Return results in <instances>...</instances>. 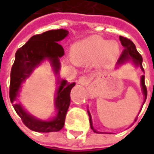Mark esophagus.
I'll use <instances>...</instances> for the list:
<instances>
[{
  "label": "esophagus",
  "instance_id": "obj_1",
  "mask_svg": "<svg viewBox=\"0 0 154 154\" xmlns=\"http://www.w3.org/2000/svg\"><path fill=\"white\" fill-rule=\"evenodd\" d=\"M89 82H90V78L89 77H87V76H82V77H81L79 78L78 83L82 85V86H87V84L89 83Z\"/></svg>",
  "mask_w": 154,
  "mask_h": 154
}]
</instances>
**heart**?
Instances as JSON below:
<instances>
[{
    "label": "heart",
    "mask_w": 154,
    "mask_h": 154,
    "mask_svg": "<svg viewBox=\"0 0 154 154\" xmlns=\"http://www.w3.org/2000/svg\"><path fill=\"white\" fill-rule=\"evenodd\" d=\"M119 45L100 36H90L75 43L71 48L72 59L78 64L91 63L99 57L104 63L115 60L119 54Z\"/></svg>",
    "instance_id": "obj_1"
}]
</instances>
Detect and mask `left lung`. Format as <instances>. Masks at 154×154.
Here are the masks:
<instances>
[{"instance_id":"left-lung-1","label":"left lung","mask_w":154,"mask_h":154,"mask_svg":"<svg viewBox=\"0 0 154 154\" xmlns=\"http://www.w3.org/2000/svg\"><path fill=\"white\" fill-rule=\"evenodd\" d=\"M119 40H120V43L122 44V46L124 47V50H123L122 54L120 55L119 58L118 59V62H117V67H118V66H120V65H122V64L125 63L129 62V61H132L135 66H137V67H140L141 70L144 72V70H143V68L142 65V56H141V55L139 54V52L137 51L134 44L130 39H129V38H125V37H123V36H119ZM140 82H141V87H142L143 95V97H144L143 103L142 105L143 107V104L145 102L146 99H147V88H146L145 82H144V75H143L142 77H141V80H140ZM142 107H141V110H142ZM141 110H139V112L141 111ZM87 113H88L89 117H90L91 129H92L95 133H97V134H103V132H99V131H97L96 129H94L90 111L87 110ZM138 116H139V114H138ZM138 116H137V117H138ZM137 117H136L135 119H134V121H136ZM105 134H106V133H105ZM109 134H111V133H109Z\"/></svg>"}]
</instances>
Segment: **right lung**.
<instances>
[{"label":"right lung","mask_w":154,"mask_h":154,"mask_svg":"<svg viewBox=\"0 0 154 154\" xmlns=\"http://www.w3.org/2000/svg\"><path fill=\"white\" fill-rule=\"evenodd\" d=\"M69 32L67 29H59L34 35L15 53V62L11 72L10 99L23 123L33 131L57 132L64 126L66 115L70 106L71 90L76 84L75 82L69 83L64 79L61 80L59 77L60 57L64 55V50L58 42L66 38ZM45 60L51 63L54 74L57 76V84L60 85L54 98V106L57 110V115L50 121L38 119L28 113L21 104L15 103L22 83Z\"/></svg>","instance_id":"right-lung-1"}]
</instances>
